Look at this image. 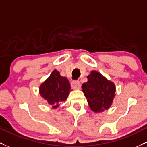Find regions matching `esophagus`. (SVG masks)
<instances>
[{
  "instance_id": "34e87169",
  "label": "esophagus",
  "mask_w": 147,
  "mask_h": 147,
  "mask_svg": "<svg viewBox=\"0 0 147 147\" xmlns=\"http://www.w3.org/2000/svg\"><path fill=\"white\" fill-rule=\"evenodd\" d=\"M72 87L74 89H80L81 88V84L80 82H72Z\"/></svg>"
}]
</instances>
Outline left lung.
Returning a JSON list of instances; mask_svg holds the SVG:
<instances>
[{
	"label": "left lung",
	"mask_w": 147,
	"mask_h": 147,
	"mask_svg": "<svg viewBox=\"0 0 147 147\" xmlns=\"http://www.w3.org/2000/svg\"><path fill=\"white\" fill-rule=\"evenodd\" d=\"M82 89L90 109L94 113L109 109L116 93L115 84L96 70L91 71Z\"/></svg>",
	"instance_id": "left-lung-1"
}]
</instances>
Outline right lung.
Returning <instances> with one entry per match:
<instances>
[{
	"label": "right lung",
	"instance_id": "1",
	"mask_svg": "<svg viewBox=\"0 0 147 147\" xmlns=\"http://www.w3.org/2000/svg\"><path fill=\"white\" fill-rule=\"evenodd\" d=\"M71 86L67 78L61 76L57 69H54L45 81L39 86L38 92L43 98L56 109L59 103L67 99Z\"/></svg>",
	"mask_w": 147,
	"mask_h": 147
}]
</instances>
